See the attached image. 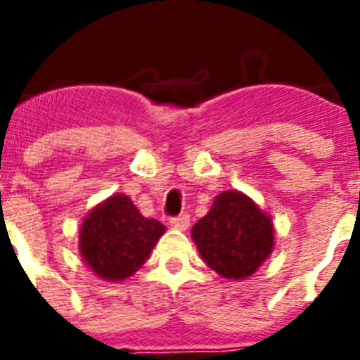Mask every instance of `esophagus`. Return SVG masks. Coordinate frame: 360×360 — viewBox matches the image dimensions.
<instances>
[{"instance_id": "34e87169", "label": "esophagus", "mask_w": 360, "mask_h": 360, "mask_svg": "<svg viewBox=\"0 0 360 360\" xmlns=\"http://www.w3.org/2000/svg\"><path fill=\"white\" fill-rule=\"evenodd\" d=\"M169 226L175 228V230H186V228L191 226V217H188V214L174 217V219H169Z\"/></svg>"}]
</instances>
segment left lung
I'll use <instances>...</instances> for the list:
<instances>
[{
  "mask_svg": "<svg viewBox=\"0 0 360 360\" xmlns=\"http://www.w3.org/2000/svg\"><path fill=\"white\" fill-rule=\"evenodd\" d=\"M203 262L224 278H246L273 250V224L250 198L226 191L192 228Z\"/></svg>",
  "mask_w": 360,
  "mask_h": 360,
  "instance_id": "1",
  "label": "left lung"
}]
</instances>
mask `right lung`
<instances>
[{
  "label": "right lung",
  "instance_id": "add662e5",
  "mask_svg": "<svg viewBox=\"0 0 360 360\" xmlns=\"http://www.w3.org/2000/svg\"><path fill=\"white\" fill-rule=\"evenodd\" d=\"M166 226L146 219L127 196H112L87 214L80 230V252L104 280H123L143 265Z\"/></svg>",
  "mask_w": 360,
  "mask_h": 360
}]
</instances>
